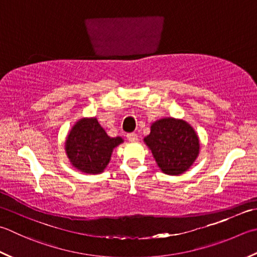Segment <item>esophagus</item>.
Segmentation results:
<instances>
[{"instance_id": "34e87169", "label": "esophagus", "mask_w": 257, "mask_h": 257, "mask_svg": "<svg viewBox=\"0 0 257 257\" xmlns=\"http://www.w3.org/2000/svg\"><path fill=\"white\" fill-rule=\"evenodd\" d=\"M127 138H128L129 142L135 143V142H137V140H138V135H137V134H135V133L128 134V135H127Z\"/></svg>"}]
</instances>
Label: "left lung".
<instances>
[{
  "label": "left lung",
  "mask_w": 257,
  "mask_h": 257,
  "mask_svg": "<svg viewBox=\"0 0 257 257\" xmlns=\"http://www.w3.org/2000/svg\"><path fill=\"white\" fill-rule=\"evenodd\" d=\"M144 142L162 172L178 176L190 168L199 154V139L185 120L163 118L150 127Z\"/></svg>",
  "instance_id": "8db88e82"
}]
</instances>
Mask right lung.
<instances>
[{
	"label": "right lung",
	"instance_id": "add662e5",
	"mask_svg": "<svg viewBox=\"0 0 257 257\" xmlns=\"http://www.w3.org/2000/svg\"><path fill=\"white\" fill-rule=\"evenodd\" d=\"M121 143V137H109L97 118H82L70 130L65 153L74 168L94 175L103 172L113 148Z\"/></svg>",
	"mask_w": 257,
	"mask_h": 257
}]
</instances>
